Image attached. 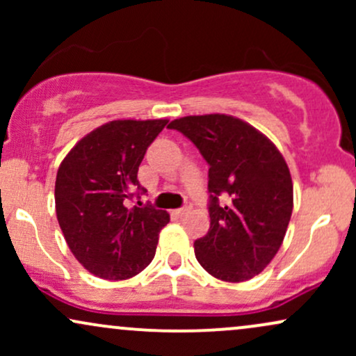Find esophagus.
<instances>
[{"instance_id": "obj_1", "label": "esophagus", "mask_w": 356, "mask_h": 356, "mask_svg": "<svg viewBox=\"0 0 356 356\" xmlns=\"http://www.w3.org/2000/svg\"><path fill=\"white\" fill-rule=\"evenodd\" d=\"M191 209H192V204H191V202H187L186 206L181 207V209H177V211H175V212H177L179 216H184V214H189Z\"/></svg>"}]
</instances>
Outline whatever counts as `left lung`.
<instances>
[{
    "mask_svg": "<svg viewBox=\"0 0 356 356\" xmlns=\"http://www.w3.org/2000/svg\"><path fill=\"white\" fill-rule=\"evenodd\" d=\"M169 129L189 138L209 164L211 227L194 243L199 264L229 283L251 280L280 251L291 219L284 157L264 134L224 113L175 118Z\"/></svg>",
    "mask_w": 356,
    "mask_h": 356,
    "instance_id": "obj_1",
    "label": "left lung"
}]
</instances>
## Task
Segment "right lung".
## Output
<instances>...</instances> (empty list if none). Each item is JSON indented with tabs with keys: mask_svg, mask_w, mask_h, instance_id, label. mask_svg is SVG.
I'll list each match as a JSON object with an SVG mask.
<instances>
[{
	"mask_svg": "<svg viewBox=\"0 0 356 356\" xmlns=\"http://www.w3.org/2000/svg\"><path fill=\"white\" fill-rule=\"evenodd\" d=\"M167 122H108L76 142L58 167L61 232L81 266L102 280H129L149 266L159 232L169 222L167 211L152 204H129L147 192L138 184V165Z\"/></svg>",
	"mask_w": 356,
	"mask_h": 356,
	"instance_id": "1",
	"label": "right lung"
}]
</instances>
